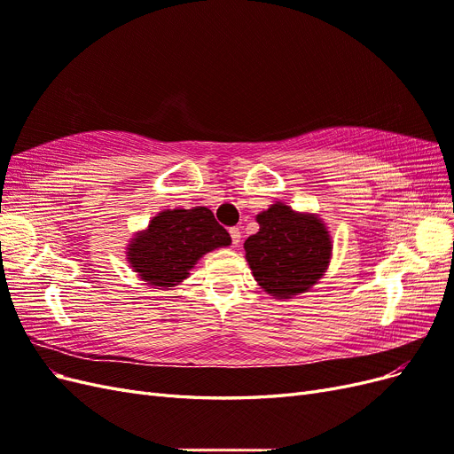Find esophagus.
<instances>
[{
	"label": "esophagus",
	"instance_id": "1",
	"mask_svg": "<svg viewBox=\"0 0 454 454\" xmlns=\"http://www.w3.org/2000/svg\"><path fill=\"white\" fill-rule=\"evenodd\" d=\"M229 235H231V239H232V244H235V246H239V244H240L242 232H240V229H239V227H231V229H229Z\"/></svg>",
	"mask_w": 454,
	"mask_h": 454
}]
</instances>
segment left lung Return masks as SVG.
I'll list each match as a JSON object with an SVG mask.
<instances>
[{
  "mask_svg": "<svg viewBox=\"0 0 454 454\" xmlns=\"http://www.w3.org/2000/svg\"><path fill=\"white\" fill-rule=\"evenodd\" d=\"M259 231L244 242L254 278L277 299H292L318 282L332 259V239L316 214L284 202L257 214Z\"/></svg>",
  "mask_w": 454,
  "mask_h": 454,
  "instance_id": "left-lung-1",
  "label": "left lung"
}]
</instances>
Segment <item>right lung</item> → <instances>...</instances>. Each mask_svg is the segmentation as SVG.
Instances as JSON below:
<instances>
[{
    "label": "right lung",
    "instance_id": "right-lung-1",
    "mask_svg": "<svg viewBox=\"0 0 454 454\" xmlns=\"http://www.w3.org/2000/svg\"><path fill=\"white\" fill-rule=\"evenodd\" d=\"M229 244V232L208 208H174L159 212L145 231L136 232L127 261L144 282L168 290L189 277L204 254Z\"/></svg>",
    "mask_w": 454,
    "mask_h": 454
}]
</instances>
